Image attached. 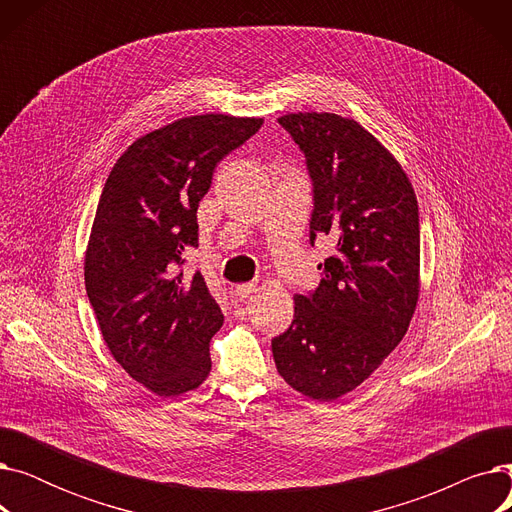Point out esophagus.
Instances as JSON below:
<instances>
[{"instance_id": "1", "label": "esophagus", "mask_w": 512, "mask_h": 512, "mask_svg": "<svg viewBox=\"0 0 512 512\" xmlns=\"http://www.w3.org/2000/svg\"><path fill=\"white\" fill-rule=\"evenodd\" d=\"M257 290V284L255 282H249V284H238L236 288H234V299L238 301V303H245V299L249 297V294H253Z\"/></svg>"}]
</instances>
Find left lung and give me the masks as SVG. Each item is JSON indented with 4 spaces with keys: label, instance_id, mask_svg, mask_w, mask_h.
<instances>
[{
    "label": "left lung",
    "instance_id": "1",
    "mask_svg": "<svg viewBox=\"0 0 512 512\" xmlns=\"http://www.w3.org/2000/svg\"><path fill=\"white\" fill-rule=\"evenodd\" d=\"M278 122L307 157L311 245L334 255L317 290L294 294L290 328L272 340L278 373L313 400L361 386L405 338L419 301V207L398 159L359 122L297 112Z\"/></svg>",
    "mask_w": 512,
    "mask_h": 512
}]
</instances>
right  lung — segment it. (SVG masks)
<instances>
[{
    "instance_id": "add662e5",
    "label": "right lung",
    "mask_w": 512,
    "mask_h": 512,
    "mask_svg": "<svg viewBox=\"0 0 512 512\" xmlns=\"http://www.w3.org/2000/svg\"><path fill=\"white\" fill-rule=\"evenodd\" d=\"M261 118L203 114L143 134L105 180L85 253V286L101 336L132 380L161 398L199 388L209 342L224 324L201 272L197 209L220 161Z\"/></svg>"
}]
</instances>
